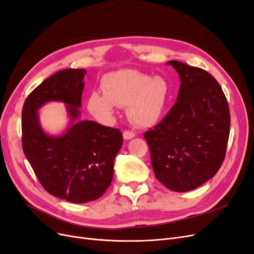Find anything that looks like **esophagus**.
<instances>
[{
  "label": "esophagus",
  "mask_w": 254,
  "mask_h": 254,
  "mask_svg": "<svg viewBox=\"0 0 254 254\" xmlns=\"http://www.w3.org/2000/svg\"><path fill=\"white\" fill-rule=\"evenodd\" d=\"M135 136V133L133 132V131H129V130H125L123 132V137L125 139H131L133 138Z\"/></svg>",
  "instance_id": "34e87169"
}]
</instances>
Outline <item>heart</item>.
Listing matches in <instances>:
<instances>
[{
	"mask_svg": "<svg viewBox=\"0 0 254 254\" xmlns=\"http://www.w3.org/2000/svg\"><path fill=\"white\" fill-rule=\"evenodd\" d=\"M102 93L94 92L87 99L89 113L98 120L113 119L117 106H127V116L138 127L156 124L165 115L171 87L162 77H153L133 69L106 74L101 80Z\"/></svg>",
	"mask_w": 254,
	"mask_h": 254,
	"instance_id": "b5f03b06",
	"label": "heart"
}]
</instances>
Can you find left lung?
I'll use <instances>...</instances> for the list:
<instances>
[{
    "instance_id": "left-lung-1",
    "label": "left lung",
    "mask_w": 254,
    "mask_h": 254,
    "mask_svg": "<svg viewBox=\"0 0 254 254\" xmlns=\"http://www.w3.org/2000/svg\"><path fill=\"white\" fill-rule=\"evenodd\" d=\"M167 64L179 74L177 102L144 136L156 179L171 190L188 191L214 177L224 160L229 107L206 70L176 60Z\"/></svg>"
}]
</instances>
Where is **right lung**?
I'll use <instances>...</instances> for the list:
<instances>
[{"mask_svg": "<svg viewBox=\"0 0 254 254\" xmlns=\"http://www.w3.org/2000/svg\"><path fill=\"white\" fill-rule=\"evenodd\" d=\"M84 68H67L43 81L22 111L24 153L44 189L60 199L84 203L102 196L114 177L115 157L123 144L119 129L77 121L84 88ZM66 104L70 124L62 136L46 134L37 111L48 102Z\"/></svg>", "mask_w": 254, "mask_h": 254, "instance_id": "1", "label": "right lung"}]
</instances>
